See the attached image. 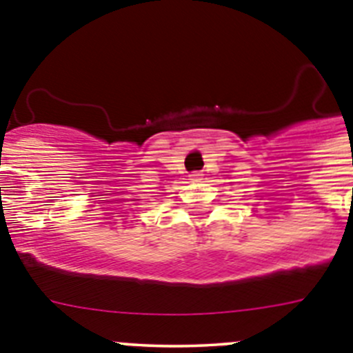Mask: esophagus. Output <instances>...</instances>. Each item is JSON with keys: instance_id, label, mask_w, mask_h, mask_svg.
I'll use <instances>...</instances> for the list:
<instances>
[{"instance_id": "obj_1", "label": "esophagus", "mask_w": 353, "mask_h": 353, "mask_svg": "<svg viewBox=\"0 0 353 353\" xmlns=\"http://www.w3.org/2000/svg\"><path fill=\"white\" fill-rule=\"evenodd\" d=\"M190 179H192V181H200V179H202V174H200V172H192V174H190Z\"/></svg>"}]
</instances>
